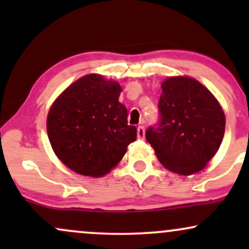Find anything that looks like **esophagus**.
Wrapping results in <instances>:
<instances>
[{
  "label": "esophagus",
  "instance_id": "34e87169",
  "mask_svg": "<svg viewBox=\"0 0 249 249\" xmlns=\"http://www.w3.org/2000/svg\"><path fill=\"white\" fill-rule=\"evenodd\" d=\"M137 136L139 139H145V127L144 126H138L137 128Z\"/></svg>",
  "mask_w": 249,
  "mask_h": 249
}]
</instances>
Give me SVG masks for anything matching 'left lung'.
I'll use <instances>...</instances> for the list:
<instances>
[{
    "instance_id": "8db88e82",
    "label": "left lung",
    "mask_w": 249,
    "mask_h": 249,
    "mask_svg": "<svg viewBox=\"0 0 249 249\" xmlns=\"http://www.w3.org/2000/svg\"><path fill=\"white\" fill-rule=\"evenodd\" d=\"M159 98L160 123L146 139L160 164L181 176L201 172L218 152L225 133L222 107L208 89L188 76L167 77Z\"/></svg>"
}]
</instances>
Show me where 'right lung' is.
<instances>
[{
  "mask_svg": "<svg viewBox=\"0 0 249 249\" xmlns=\"http://www.w3.org/2000/svg\"><path fill=\"white\" fill-rule=\"evenodd\" d=\"M122 87L99 73L73 82L51 104L48 137L57 158L73 172L99 178L113 170L137 128L127 125V110L118 101Z\"/></svg>",
  "mask_w": 249,
  "mask_h": 249,
  "instance_id": "add662e5",
  "label": "right lung"
}]
</instances>
